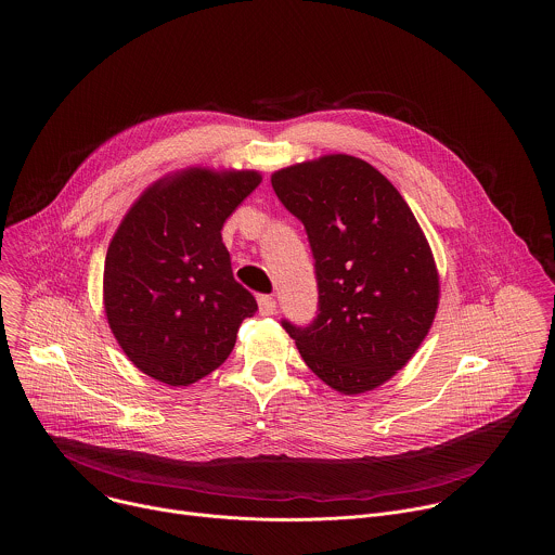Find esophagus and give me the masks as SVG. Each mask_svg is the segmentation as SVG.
Instances as JSON below:
<instances>
[{"label":"esophagus","instance_id":"esophagus-1","mask_svg":"<svg viewBox=\"0 0 555 555\" xmlns=\"http://www.w3.org/2000/svg\"><path fill=\"white\" fill-rule=\"evenodd\" d=\"M258 312L262 317H271L275 312V299L271 295H260L258 297Z\"/></svg>","mask_w":555,"mask_h":555}]
</instances>
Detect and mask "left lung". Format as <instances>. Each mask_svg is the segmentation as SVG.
Wrapping results in <instances>:
<instances>
[{"label":"left lung","instance_id":"1","mask_svg":"<svg viewBox=\"0 0 555 555\" xmlns=\"http://www.w3.org/2000/svg\"><path fill=\"white\" fill-rule=\"evenodd\" d=\"M314 254L318 314L282 320L318 378L344 396L393 378L431 328L440 282L429 243L396 185L365 159L333 154L271 175Z\"/></svg>","mask_w":555,"mask_h":555}]
</instances>
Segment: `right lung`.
Masks as SVG:
<instances>
[{
  "label": "right lung",
  "mask_w": 555,
  "mask_h": 555,
  "mask_svg": "<svg viewBox=\"0 0 555 555\" xmlns=\"http://www.w3.org/2000/svg\"><path fill=\"white\" fill-rule=\"evenodd\" d=\"M256 170L185 168L150 185L104 260V314L147 376L188 387L235 348L256 299L233 278L222 227L258 183Z\"/></svg>",
  "instance_id": "obj_1"
}]
</instances>
